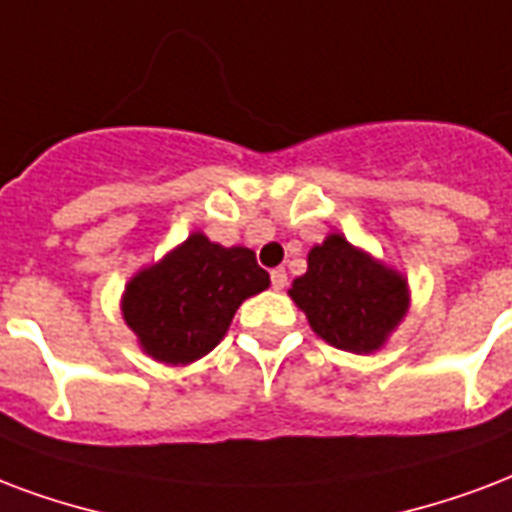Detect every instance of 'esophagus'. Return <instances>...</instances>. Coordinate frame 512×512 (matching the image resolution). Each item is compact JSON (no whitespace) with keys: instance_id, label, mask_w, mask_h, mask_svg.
I'll use <instances>...</instances> for the list:
<instances>
[{"instance_id":"esophagus-1","label":"esophagus","mask_w":512,"mask_h":512,"mask_svg":"<svg viewBox=\"0 0 512 512\" xmlns=\"http://www.w3.org/2000/svg\"><path fill=\"white\" fill-rule=\"evenodd\" d=\"M271 284H273V290H284V284H287V271H284V268H273Z\"/></svg>"}]
</instances>
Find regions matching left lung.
<instances>
[{
	"label": "left lung",
	"instance_id": "8db88e82",
	"mask_svg": "<svg viewBox=\"0 0 512 512\" xmlns=\"http://www.w3.org/2000/svg\"><path fill=\"white\" fill-rule=\"evenodd\" d=\"M311 330L335 349L370 354L408 311V282L368 252L330 233L308 252V271L290 287Z\"/></svg>",
	"mask_w": 512,
	"mask_h": 512
}]
</instances>
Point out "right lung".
I'll return each mask as SVG.
<instances>
[{
	"instance_id": "add662e5",
	"label": "right lung",
	"mask_w": 512,
	"mask_h": 512,
	"mask_svg": "<svg viewBox=\"0 0 512 512\" xmlns=\"http://www.w3.org/2000/svg\"><path fill=\"white\" fill-rule=\"evenodd\" d=\"M268 284L252 249L220 247L193 233L161 263L136 273L120 308L152 360L190 365L222 341L236 308Z\"/></svg>"
}]
</instances>
